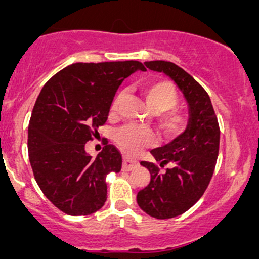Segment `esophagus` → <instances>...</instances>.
<instances>
[{
  "label": "esophagus",
  "mask_w": 259,
  "mask_h": 259,
  "mask_svg": "<svg viewBox=\"0 0 259 259\" xmlns=\"http://www.w3.org/2000/svg\"><path fill=\"white\" fill-rule=\"evenodd\" d=\"M138 164H139V163H138V161L132 160V159H130V158H126V156H125L124 160H122V170H124V171L133 170V169H134V168H137Z\"/></svg>",
  "instance_id": "obj_1"
}]
</instances>
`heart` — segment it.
Masks as SVG:
<instances>
[{"instance_id": "1", "label": "heart", "mask_w": 259, "mask_h": 259, "mask_svg": "<svg viewBox=\"0 0 259 259\" xmlns=\"http://www.w3.org/2000/svg\"><path fill=\"white\" fill-rule=\"evenodd\" d=\"M143 95L151 110L156 113L158 129L164 138L173 139L187 130L189 116L184 110L176 108L179 103V94L170 81L160 80L148 83L143 89ZM120 100L121 95L119 94L111 103V114L117 110ZM115 143L125 154L134 156L155 143V134L146 126L127 124L116 130Z\"/></svg>"}]
</instances>
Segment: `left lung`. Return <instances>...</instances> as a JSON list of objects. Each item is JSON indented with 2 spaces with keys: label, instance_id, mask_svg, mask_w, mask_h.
<instances>
[{
  "label": "left lung",
  "instance_id": "left-lung-1",
  "mask_svg": "<svg viewBox=\"0 0 259 259\" xmlns=\"http://www.w3.org/2000/svg\"><path fill=\"white\" fill-rule=\"evenodd\" d=\"M145 66L171 77L189 105L187 130L169 144L150 151L160 166L140 161L150 171V183L138 193V204L156 219L174 218L192 208L209 185L221 130L209 95L188 72L169 61H148Z\"/></svg>",
  "mask_w": 259,
  "mask_h": 259
}]
</instances>
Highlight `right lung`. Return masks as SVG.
Masks as SVG:
<instances>
[{
	"label": "right lung",
	"mask_w": 259,
	"mask_h": 259,
	"mask_svg": "<svg viewBox=\"0 0 259 259\" xmlns=\"http://www.w3.org/2000/svg\"><path fill=\"white\" fill-rule=\"evenodd\" d=\"M139 61L76 62L44 85L28 124V158L46 198L69 215H88L105 204L106 176L119 173L122 158L105 143L95 159L85 151L108 120L120 83Z\"/></svg>",
	"instance_id": "add662e5"
}]
</instances>
